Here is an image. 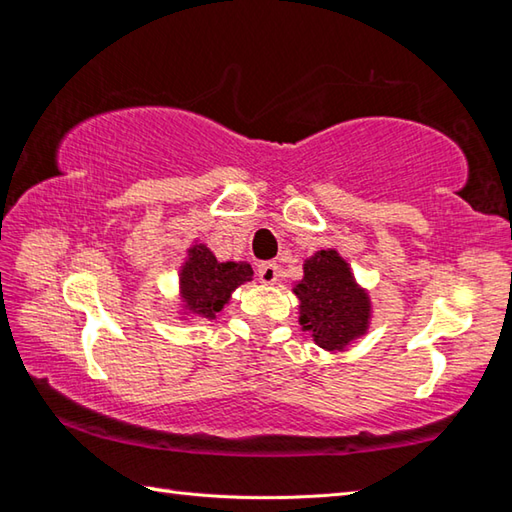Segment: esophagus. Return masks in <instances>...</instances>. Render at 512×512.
Here are the masks:
<instances>
[{"label":"esophagus","mask_w":512,"mask_h":512,"mask_svg":"<svg viewBox=\"0 0 512 512\" xmlns=\"http://www.w3.org/2000/svg\"><path fill=\"white\" fill-rule=\"evenodd\" d=\"M257 275L264 284H275L277 275H280V266H277L275 262H262L257 266Z\"/></svg>","instance_id":"esophagus-1"}]
</instances>
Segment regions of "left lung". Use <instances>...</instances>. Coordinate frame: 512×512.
<instances>
[{
    "instance_id": "1",
    "label": "left lung",
    "mask_w": 512,
    "mask_h": 512,
    "mask_svg": "<svg viewBox=\"0 0 512 512\" xmlns=\"http://www.w3.org/2000/svg\"><path fill=\"white\" fill-rule=\"evenodd\" d=\"M302 280L293 284L300 300L302 332L327 352H343L368 332L372 305L368 291L354 280L339 250H318L302 264Z\"/></svg>"
}]
</instances>
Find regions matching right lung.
<instances>
[{
  "instance_id": "add662e5",
  "label": "right lung",
  "mask_w": 512,
  "mask_h": 512,
  "mask_svg": "<svg viewBox=\"0 0 512 512\" xmlns=\"http://www.w3.org/2000/svg\"><path fill=\"white\" fill-rule=\"evenodd\" d=\"M253 280L248 262H219L205 244L187 248L178 273L180 316L212 320L228 305L232 291Z\"/></svg>"
}]
</instances>
